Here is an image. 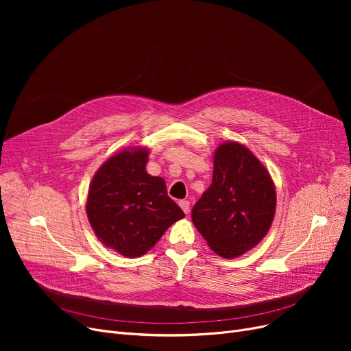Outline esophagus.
Here are the masks:
<instances>
[{"label": "esophagus", "mask_w": 351, "mask_h": 351, "mask_svg": "<svg viewBox=\"0 0 351 351\" xmlns=\"http://www.w3.org/2000/svg\"><path fill=\"white\" fill-rule=\"evenodd\" d=\"M179 206L186 215L191 212V202L189 200H179Z\"/></svg>", "instance_id": "obj_1"}]
</instances>
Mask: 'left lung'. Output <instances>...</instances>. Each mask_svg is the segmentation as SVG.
Returning <instances> with one entry per match:
<instances>
[{"label":"left lung","mask_w":351,"mask_h":351,"mask_svg":"<svg viewBox=\"0 0 351 351\" xmlns=\"http://www.w3.org/2000/svg\"><path fill=\"white\" fill-rule=\"evenodd\" d=\"M276 202L266 166L243 143L226 141L215 149L212 183L193 206L192 222L216 254L233 259L263 241Z\"/></svg>","instance_id":"8db88e82"}]
</instances>
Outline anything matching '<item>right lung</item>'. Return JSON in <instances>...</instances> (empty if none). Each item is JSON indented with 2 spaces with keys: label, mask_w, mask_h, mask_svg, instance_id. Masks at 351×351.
Instances as JSON below:
<instances>
[{
  "label": "right lung",
  "mask_w": 351,
  "mask_h": 351,
  "mask_svg": "<svg viewBox=\"0 0 351 351\" xmlns=\"http://www.w3.org/2000/svg\"><path fill=\"white\" fill-rule=\"evenodd\" d=\"M149 147L129 146L108 158L88 189L85 212L98 241L119 254L149 252L183 210L166 192L160 176L146 172Z\"/></svg>",
  "instance_id": "obj_1"
}]
</instances>
